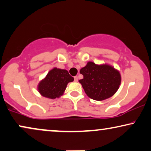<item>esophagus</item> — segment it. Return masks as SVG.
Returning a JSON list of instances; mask_svg holds the SVG:
<instances>
[{
  "label": "esophagus",
  "instance_id": "obj_1",
  "mask_svg": "<svg viewBox=\"0 0 151 151\" xmlns=\"http://www.w3.org/2000/svg\"><path fill=\"white\" fill-rule=\"evenodd\" d=\"M74 80H75L76 82H77L78 80V76H75V77H74Z\"/></svg>",
  "mask_w": 151,
  "mask_h": 151
}]
</instances>
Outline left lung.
<instances>
[{
  "mask_svg": "<svg viewBox=\"0 0 151 151\" xmlns=\"http://www.w3.org/2000/svg\"><path fill=\"white\" fill-rule=\"evenodd\" d=\"M80 73L83 78L79 82L86 94L96 101H103L112 96L121 84L119 72L107 64L97 65L89 62Z\"/></svg>",
  "mask_w": 151,
  "mask_h": 151,
  "instance_id": "left-lung-1",
  "label": "left lung"
}]
</instances>
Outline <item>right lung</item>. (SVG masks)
Here are the masks:
<instances>
[{"instance_id": "obj_1", "label": "right lung", "mask_w": 151, "mask_h": 151, "mask_svg": "<svg viewBox=\"0 0 151 151\" xmlns=\"http://www.w3.org/2000/svg\"><path fill=\"white\" fill-rule=\"evenodd\" d=\"M73 80L66 70L54 68L39 84V92L48 99H56L63 94L67 84Z\"/></svg>"}]
</instances>
